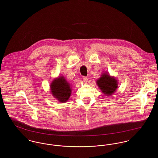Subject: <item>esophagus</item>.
<instances>
[{
  "mask_svg": "<svg viewBox=\"0 0 158 158\" xmlns=\"http://www.w3.org/2000/svg\"><path fill=\"white\" fill-rule=\"evenodd\" d=\"M82 79H83V81H84L85 83H87L88 79L87 77H84Z\"/></svg>",
  "mask_w": 158,
  "mask_h": 158,
  "instance_id": "esophagus-1",
  "label": "esophagus"
}]
</instances>
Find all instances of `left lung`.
Instances as JSON below:
<instances>
[{
    "instance_id": "1",
    "label": "left lung",
    "mask_w": 158,
    "mask_h": 158,
    "mask_svg": "<svg viewBox=\"0 0 158 158\" xmlns=\"http://www.w3.org/2000/svg\"><path fill=\"white\" fill-rule=\"evenodd\" d=\"M96 84L105 96H110L116 92L118 87V80L114 76H111L108 73H102L96 81Z\"/></svg>"
}]
</instances>
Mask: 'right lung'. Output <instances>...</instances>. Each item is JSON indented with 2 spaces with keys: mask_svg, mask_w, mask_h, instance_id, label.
<instances>
[{
  "mask_svg": "<svg viewBox=\"0 0 158 158\" xmlns=\"http://www.w3.org/2000/svg\"><path fill=\"white\" fill-rule=\"evenodd\" d=\"M50 87L52 94L59 102L64 103L70 98L72 92L70 84L63 76L54 79Z\"/></svg>",
  "mask_w": 158,
  "mask_h": 158,
  "instance_id": "add662e5",
  "label": "right lung"
}]
</instances>
